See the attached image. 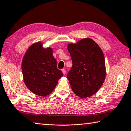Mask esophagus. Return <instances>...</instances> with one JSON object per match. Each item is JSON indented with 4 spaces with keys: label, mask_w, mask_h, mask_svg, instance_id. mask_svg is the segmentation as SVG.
<instances>
[{
    "label": "esophagus",
    "mask_w": 131,
    "mask_h": 131,
    "mask_svg": "<svg viewBox=\"0 0 131 131\" xmlns=\"http://www.w3.org/2000/svg\"><path fill=\"white\" fill-rule=\"evenodd\" d=\"M62 73H63L64 75H65V74H66V70L64 69H62Z\"/></svg>",
    "instance_id": "esophagus-1"
}]
</instances>
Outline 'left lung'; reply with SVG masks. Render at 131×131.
Instances as JSON below:
<instances>
[{
    "mask_svg": "<svg viewBox=\"0 0 131 131\" xmlns=\"http://www.w3.org/2000/svg\"><path fill=\"white\" fill-rule=\"evenodd\" d=\"M68 50L73 64L67 75L72 90L81 98L92 96L100 89L106 75L102 50L89 38L69 43Z\"/></svg>",
    "mask_w": 131,
    "mask_h": 131,
    "instance_id": "8db88e82",
    "label": "left lung"
}]
</instances>
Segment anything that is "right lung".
Instances as JSON below:
<instances>
[{
    "label": "right lung",
    "instance_id": "add662e5",
    "mask_svg": "<svg viewBox=\"0 0 131 131\" xmlns=\"http://www.w3.org/2000/svg\"><path fill=\"white\" fill-rule=\"evenodd\" d=\"M41 42L33 43L23 58L21 69L24 83L34 94L47 96L53 92L63 76L58 69L52 48H44Z\"/></svg>",
    "mask_w": 131,
    "mask_h": 131
}]
</instances>
